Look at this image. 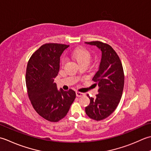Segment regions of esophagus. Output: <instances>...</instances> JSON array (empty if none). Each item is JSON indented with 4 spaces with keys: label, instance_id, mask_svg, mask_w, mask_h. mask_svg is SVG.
<instances>
[{
    "label": "esophagus",
    "instance_id": "34e87169",
    "mask_svg": "<svg viewBox=\"0 0 151 151\" xmlns=\"http://www.w3.org/2000/svg\"><path fill=\"white\" fill-rule=\"evenodd\" d=\"M76 96H78V97H81L83 96H85V94L84 93H79V92H76Z\"/></svg>",
    "mask_w": 151,
    "mask_h": 151
}]
</instances>
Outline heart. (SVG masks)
I'll return each mask as SVG.
<instances>
[{
  "label": "heart",
  "mask_w": 151,
  "mask_h": 151,
  "mask_svg": "<svg viewBox=\"0 0 151 151\" xmlns=\"http://www.w3.org/2000/svg\"><path fill=\"white\" fill-rule=\"evenodd\" d=\"M72 57L75 59L79 64H89L91 60V54L89 51L85 48H78L73 50L72 53ZM64 59L62 60V63H64Z\"/></svg>",
  "instance_id": "b5f03b06"
}]
</instances>
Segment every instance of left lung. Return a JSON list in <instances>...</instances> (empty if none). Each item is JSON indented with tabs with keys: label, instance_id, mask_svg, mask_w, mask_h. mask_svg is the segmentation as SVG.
I'll use <instances>...</instances> for the list:
<instances>
[{
	"label": "left lung",
	"instance_id": "left-lung-1",
	"mask_svg": "<svg viewBox=\"0 0 151 151\" xmlns=\"http://www.w3.org/2000/svg\"><path fill=\"white\" fill-rule=\"evenodd\" d=\"M101 50L99 67L93 80L98 86V94L90 98V104L85 107L88 117L101 121L114 111L121 100L124 83V76L121 60L115 50L101 42H85Z\"/></svg>",
	"mask_w": 151,
	"mask_h": 151
}]
</instances>
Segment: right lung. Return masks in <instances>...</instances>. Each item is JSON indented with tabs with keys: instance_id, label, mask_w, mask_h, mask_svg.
<instances>
[{
	"instance_id": "1",
	"label": "right lung",
	"mask_w": 151,
	"mask_h": 151,
	"mask_svg": "<svg viewBox=\"0 0 151 151\" xmlns=\"http://www.w3.org/2000/svg\"><path fill=\"white\" fill-rule=\"evenodd\" d=\"M68 47L58 44L43 45L27 64L26 85L29 99L36 111L50 122L63 119L76 96L72 89L58 90L54 83L60 69V57Z\"/></svg>"
}]
</instances>
